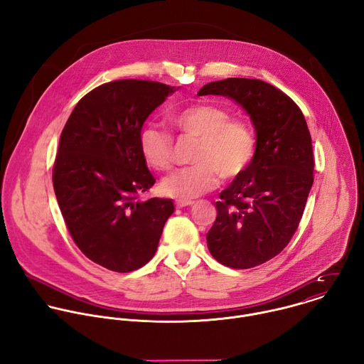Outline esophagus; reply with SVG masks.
Here are the masks:
<instances>
[{"mask_svg":"<svg viewBox=\"0 0 364 364\" xmlns=\"http://www.w3.org/2000/svg\"><path fill=\"white\" fill-rule=\"evenodd\" d=\"M176 204H177V207H188V205H193L194 204V201H191V200H177L176 201Z\"/></svg>","mask_w":364,"mask_h":364,"instance_id":"34e87169","label":"esophagus"}]
</instances>
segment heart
Masks as SVG:
<instances>
[{"label": "heart", "mask_w": 364, "mask_h": 364, "mask_svg": "<svg viewBox=\"0 0 364 364\" xmlns=\"http://www.w3.org/2000/svg\"><path fill=\"white\" fill-rule=\"evenodd\" d=\"M170 121L184 135L197 138L193 166L167 176L160 188L164 194L191 200L216 187L219 174L229 180L240 176L250 164L256 141L250 125L230 119L229 112L212 103H193L170 114ZM144 161L154 170L166 171L173 163V138L160 127L146 125L139 132Z\"/></svg>", "instance_id": "1"}]
</instances>
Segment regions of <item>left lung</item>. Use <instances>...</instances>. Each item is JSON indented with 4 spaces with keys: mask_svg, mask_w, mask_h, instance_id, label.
I'll return each mask as SVG.
<instances>
[{
    "mask_svg": "<svg viewBox=\"0 0 364 364\" xmlns=\"http://www.w3.org/2000/svg\"><path fill=\"white\" fill-rule=\"evenodd\" d=\"M235 100L249 115L256 148L246 170L216 201L218 218L205 235L218 262L247 269L277 256L291 240L313 187L311 135L296 103L257 79L229 77L198 93Z\"/></svg>",
    "mask_w": 364,
    "mask_h": 364,
    "instance_id": "left-lung-1",
    "label": "left lung"
}]
</instances>
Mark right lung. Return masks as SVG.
<instances>
[{"mask_svg": "<svg viewBox=\"0 0 364 364\" xmlns=\"http://www.w3.org/2000/svg\"><path fill=\"white\" fill-rule=\"evenodd\" d=\"M178 87L115 80L83 96L59 142L53 187L77 247L95 264L131 272L157 252L171 198L139 200L155 178L139 149L146 118Z\"/></svg>", "mask_w": 364, "mask_h": 364, "instance_id": "obj_1", "label": "right lung"}]
</instances>
